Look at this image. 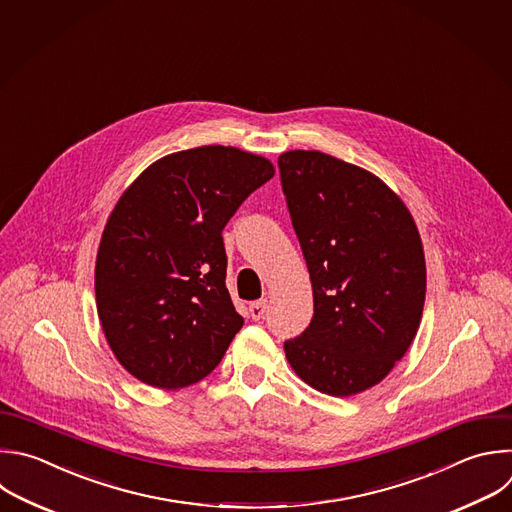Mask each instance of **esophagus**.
Wrapping results in <instances>:
<instances>
[{
  "label": "esophagus",
  "instance_id": "34e87169",
  "mask_svg": "<svg viewBox=\"0 0 512 512\" xmlns=\"http://www.w3.org/2000/svg\"><path fill=\"white\" fill-rule=\"evenodd\" d=\"M265 311H267V301L265 299H261V301H255V303H251L249 305V313H251V317L257 321V319H261L263 315H265Z\"/></svg>",
  "mask_w": 512,
  "mask_h": 512
}]
</instances>
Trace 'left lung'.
Listing matches in <instances>:
<instances>
[{
    "mask_svg": "<svg viewBox=\"0 0 512 512\" xmlns=\"http://www.w3.org/2000/svg\"><path fill=\"white\" fill-rule=\"evenodd\" d=\"M311 289L309 327L285 342L293 372L348 398L380 384L420 327L426 261L402 199L370 170L319 150L279 156Z\"/></svg>",
    "mask_w": 512,
    "mask_h": 512,
    "instance_id": "left-lung-1",
    "label": "left lung"
}]
</instances>
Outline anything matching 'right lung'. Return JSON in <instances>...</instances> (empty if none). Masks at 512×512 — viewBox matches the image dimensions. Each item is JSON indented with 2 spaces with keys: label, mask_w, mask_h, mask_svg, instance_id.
<instances>
[{
  "label": "right lung",
  "mask_w": 512,
  "mask_h": 512,
  "mask_svg": "<svg viewBox=\"0 0 512 512\" xmlns=\"http://www.w3.org/2000/svg\"><path fill=\"white\" fill-rule=\"evenodd\" d=\"M273 175L271 160L213 144L158 158L122 193L94 289L106 342L136 380L179 390L219 366L243 327L225 285L223 229Z\"/></svg>",
  "instance_id": "obj_1"
}]
</instances>
